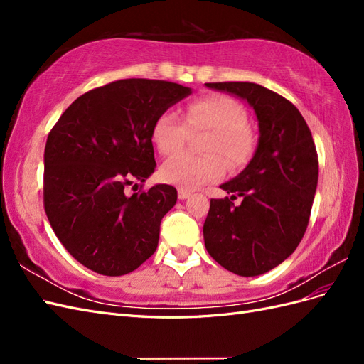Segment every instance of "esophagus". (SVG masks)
<instances>
[{
    "instance_id": "esophagus-1",
    "label": "esophagus",
    "mask_w": 364,
    "mask_h": 364,
    "mask_svg": "<svg viewBox=\"0 0 364 364\" xmlns=\"http://www.w3.org/2000/svg\"><path fill=\"white\" fill-rule=\"evenodd\" d=\"M191 196V193L188 191V190H185V188H179L178 190V197L181 200H185V199H188V197Z\"/></svg>"
}]
</instances>
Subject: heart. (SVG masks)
I'll return each mask as SVG.
<instances>
[{
    "mask_svg": "<svg viewBox=\"0 0 364 364\" xmlns=\"http://www.w3.org/2000/svg\"><path fill=\"white\" fill-rule=\"evenodd\" d=\"M182 118L174 112L161 114L151 127L153 144L161 155L171 156L186 146L191 134L211 132L203 146L208 155L182 153L171 158L161 170L164 181L193 190L222 178L226 164L237 170L253 156L257 138L246 124V111L234 98L222 94L196 98L185 105Z\"/></svg>",
    "mask_w": 364,
    "mask_h": 364,
    "instance_id": "heart-1",
    "label": "heart"
}]
</instances>
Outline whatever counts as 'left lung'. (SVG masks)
<instances>
[{
  "mask_svg": "<svg viewBox=\"0 0 364 364\" xmlns=\"http://www.w3.org/2000/svg\"><path fill=\"white\" fill-rule=\"evenodd\" d=\"M235 94L257 114L255 155L237 178L220 188L232 196L211 199L203 225L205 246L220 266L257 277L287 259L310 222L318 158L310 127L287 98L250 82L206 83ZM244 197L240 207L232 200Z\"/></svg>",
  "mask_w": 364,
  "mask_h": 364,
  "instance_id": "8db88e82",
  "label": "left lung"
}]
</instances>
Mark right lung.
Listing matches in <instances>:
<instances>
[{
    "instance_id": "right-lung-1",
    "label": "right lung",
    "mask_w": 364,
    "mask_h": 364,
    "mask_svg": "<svg viewBox=\"0 0 364 364\" xmlns=\"http://www.w3.org/2000/svg\"><path fill=\"white\" fill-rule=\"evenodd\" d=\"M190 94L173 82L117 80L80 95L50 130L43 208L63 247L85 267L121 277L155 253L178 191L167 183L146 191L141 185L132 196L126 190L156 168V118Z\"/></svg>"
}]
</instances>
